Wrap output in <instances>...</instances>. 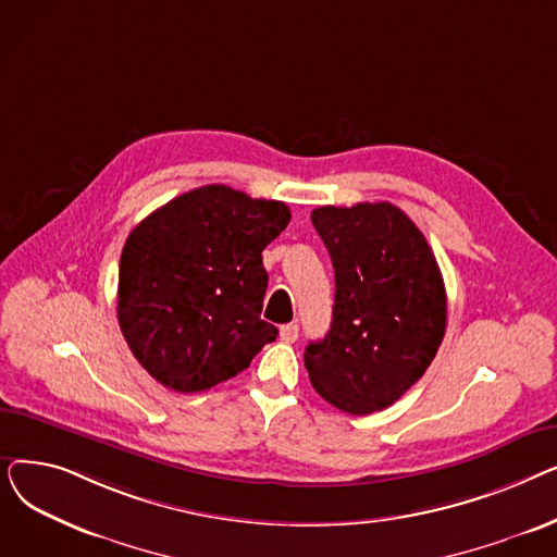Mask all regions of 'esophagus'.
Listing matches in <instances>:
<instances>
[{"label":"esophagus","instance_id":"34e87169","mask_svg":"<svg viewBox=\"0 0 557 557\" xmlns=\"http://www.w3.org/2000/svg\"><path fill=\"white\" fill-rule=\"evenodd\" d=\"M298 334H300L298 323H288V325H282V327H280V338H282L284 343H294V341L298 338Z\"/></svg>","mask_w":557,"mask_h":557}]
</instances>
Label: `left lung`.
I'll list each match as a JSON object with an SVG mask.
<instances>
[{"label": "left lung", "mask_w": 557, "mask_h": 557, "mask_svg": "<svg viewBox=\"0 0 557 557\" xmlns=\"http://www.w3.org/2000/svg\"><path fill=\"white\" fill-rule=\"evenodd\" d=\"M311 223L330 250L332 327L305 349L315 393L349 416L395 404L431 366L447 294L431 246L393 202L325 205Z\"/></svg>", "instance_id": "1"}]
</instances>
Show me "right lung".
Masks as SVG:
<instances>
[{
    "mask_svg": "<svg viewBox=\"0 0 557 557\" xmlns=\"http://www.w3.org/2000/svg\"><path fill=\"white\" fill-rule=\"evenodd\" d=\"M288 221L280 200L205 185L135 225L120 259L116 318L156 382L175 393L210 391L275 341L277 327L261 320V250Z\"/></svg>",
    "mask_w": 557,
    "mask_h": 557,
    "instance_id": "1",
    "label": "right lung"
}]
</instances>
